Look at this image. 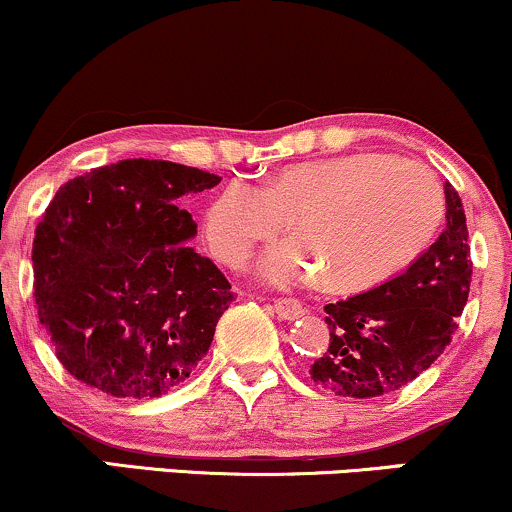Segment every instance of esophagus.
Wrapping results in <instances>:
<instances>
[{
    "label": "esophagus",
    "instance_id": "obj_1",
    "mask_svg": "<svg viewBox=\"0 0 512 512\" xmlns=\"http://www.w3.org/2000/svg\"><path fill=\"white\" fill-rule=\"evenodd\" d=\"M274 313L281 317V320H298V317L305 315V305L296 298H276L274 301Z\"/></svg>",
    "mask_w": 512,
    "mask_h": 512
}]
</instances>
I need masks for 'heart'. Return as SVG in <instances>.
Wrapping results in <instances>:
<instances>
[{"label":"heart","instance_id":"obj_1","mask_svg":"<svg viewBox=\"0 0 512 512\" xmlns=\"http://www.w3.org/2000/svg\"><path fill=\"white\" fill-rule=\"evenodd\" d=\"M443 214V190L426 166L361 151L291 166L264 187L231 180L207 211V240L223 264L238 269L291 219L296 238L262 257L264 279L286 286L322 269L334 289L358 291L419 260Z\"/></svg>","mask_w":512,"mask_h":512}]
</instances>
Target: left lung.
Wrapping results in <instances>:
<instances>
[{"instance_id": "1", "label": "left lung", "mask_w": 512, "mask_h": 512, "mask_svg": "<svg viewBox=\"0 0 512 512\" xmlns=\"http://www.w3.org/2000/svg\"><path fill=\"white\" fill-rule=\"evenodd\" d=\"M445 231L407 272L325 305L330 346L310 378L339 397H380L419 378L450 344L472 281L462 199L445 182Z\"/></svg>"}]
</instances>
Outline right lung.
I'll list each match as a JSON object with an SVG mask.
<instances>
[{"label": "right lung", "mask_w": 512, "mask_h": 512, "mask_svg": "<svg viewBox=\"0 0 512 512\" xmlns=\"http://www.w3.org/2000/svg\"><path fill=\"white\" fill-rule=\"evenodd\" d=\"M221 178L127 158L64 182L33 238L35 305L60 363L110 397L154 399L190 378L233 303L187 240L180 199Z\"/></svg>", "instance_id": "1"}]
</instances>
